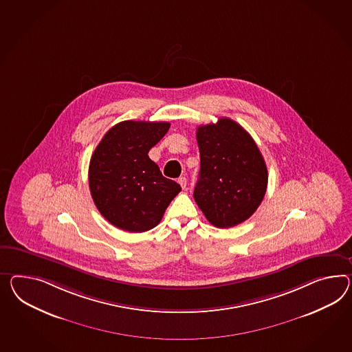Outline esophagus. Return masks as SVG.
I'll return each instance as SVG.
<instances>
[{"mask_svg":"<svg viewBox=\"0 0 352 352\" xmlns=\"http://www.w3.org/2000/svg\"><path fill=\"white\" fill-rule=\"evenodd\" d=\"M177 181H179V184H180V186L182 189H186V185H188V180H186V177H184V176H182V177H180Z\"/></svg>","mask_w":352,"mask_h":352,"instance_id":"1","label":"esophagus"}]
</instances>
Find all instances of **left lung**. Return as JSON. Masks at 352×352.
<instances>
[{
	"label": "left lung",
	"mask_w": 352,
	"mask_h": 352,
	"mask_svg": "<svg viewBox=\"0 0 352 352\" xmlns=\"http://www.w3.org/2000/svg\"><path fill=\"white\" fill-rule=\"evenodd\" d=\"M200 172L194 199L218 228L243 223L261 206L268 171L258 145L241 125L222 118L197 129Z\"/></svg>",
	"instance_id": "1"
}]
</instances>
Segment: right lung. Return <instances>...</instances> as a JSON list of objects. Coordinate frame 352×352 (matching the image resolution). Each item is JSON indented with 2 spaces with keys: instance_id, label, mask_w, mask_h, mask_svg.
<instances>
[{
  "instance_id": "1",
  "label": "right lung",
  "mask_w": 352,
  "mask_h": 352,
  "mask_svg": "<svg viewBox=\"0 0 352 352\" xmlns=\"http://www.w3.org/2000/svg\"><path fill=\"white\" fill-rule=\"evenodd\" d=\"M170 129V122L122 121L111 127L89 163V189L100 214L129 232L152 230L181 191L166 179L148 152Z\"/></svg>"
}]
</instances>
